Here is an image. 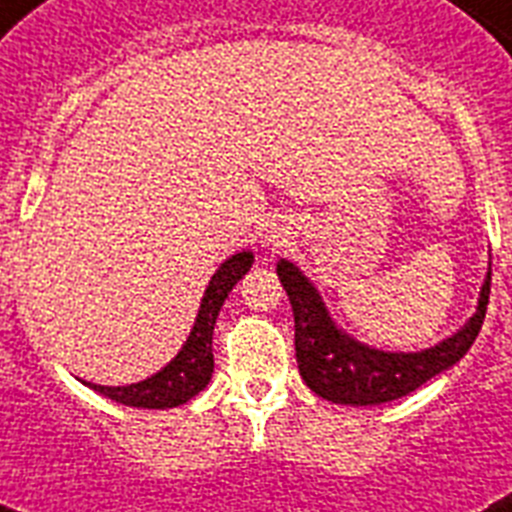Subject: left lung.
Segmentation results:
<instances>
[{
	"instance_id": "obj_1",
	"label": "left lung",
	"mask_w": 512,
	"mask_h": 512,
	"mask_svg": "<svg viewBox=\"0 0 512 512\" xmlns=\"http://www.w3.org/2000/svg\"><path fill=\"white\" fill-rule=\"evenodd\" d=\"M276 271L295 313V353L300 374L316 396L327 398L332 404L374 406L396 401L457 364L481 332L492 292L489 271L481 287L476 316L457 335L420 353H385L342 335L329 319L319 292L295 265L281 260Z\"/></svg>"
}]
</instances>
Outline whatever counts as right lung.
<instances>
[{
    "label": "right lung",
    "instance_id": "1",
    "mask_svg": "<svg viewBox=\"0 0 512 512\" xmlns=\"http://www.w3.org/2000/svg\"><path fill=\"white\" fill-rule=\"evenodd\" d=\"M252 260H255L252 252H239L217 268L207 292H204L191 337L185 340L183 350L164 366L162 372H156L154 377L143 382H135V385H127V388H103V385H92V382H87V385L116 401V404L140 406V409H172V406L185 404L188 398L207 388L212 369H215L212 332H215L217 313L223 308L233 284L249 271Z\"/></svg>",
    "mask_w": 512,
    "mask_h": 512
}]
</instances>
